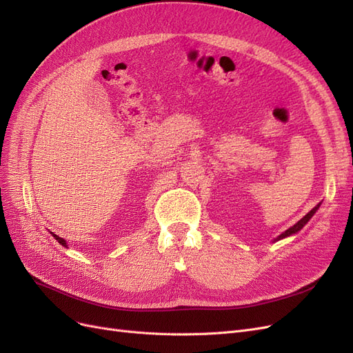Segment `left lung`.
I'll use <instances>...</instances> for the list:
<instances>
[{"mask_svg": "<svg viewBox=\"0 0 353 353\" xmlns=\"http://www.w3.org/2000/svg\"><path fill=\"white\" fill-rule=\"evenodd\" d=\"M318 208H319V205H316L311 212H307L306 213V215L301 219V221H299L297 223H294V225L293 227H290V228H288V230H285L283 234H281V236H279V237H276L275 239V241H279V240H281V239H285V237H290V236H293V234H296V232H299V231H301L305 225H306V223L309 222V219H311L312 216H314V213L318 210Z\"/></svg>", "mask_w": 353, "mask_h": 353, "instance_id": "1", "label": "left lung"}]
</instances>
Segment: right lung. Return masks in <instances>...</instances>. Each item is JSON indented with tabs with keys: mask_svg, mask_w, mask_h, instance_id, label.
<instances>
[{
	"mask_svg": "<svg viewBox=\"0 0 353 353\" xmlns=\"http://www.w3.org/2000/svg\"><path fill=\"white\" fill-rule=\"evenodd\" d=\"M51 234H52V232H51ZM52 237H54V239H56V240H57V241H59V243H60V244H61V245H65V248H68V243H66V241H65V240H63V239H61V237H59V236H56V234H52Z\"/></svg>",
	"mask_w": 353,
	"mask_h": 353,
	"instance_id": "add662e5",
	"label": "right lung"
}]
</instances>
